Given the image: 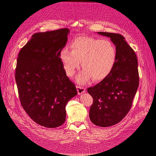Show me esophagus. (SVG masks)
Returning <instances> with one entry per match:
<instances>
[{"label":"esophagus","mask_w":156,"mask_h":156,"mask_svg":"<svg viewBox=\"0 0 156 156\" xmlns=\"http://www.w3.org/2000/svg\"><path fill=\"white\" fill-rule=\"evenodd\" d=\"M77 88V93L79 95H80L83 93H84L85 92V88L80 86H77L76 87Z\"/></svg>","instance_id":"1"}]
</instances>
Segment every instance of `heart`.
I'll return each instance as SVG.
<instances>
[{"mask_svg":"<svg viewBox=\"0 0 156 156\" xmlns=\"http://www.w3.org/2000/svg\"><path fill=\"white\" fill-rule=\"evenodd\" d=\"M71 47V50L65 48L61 51L60 58L69 76L74 74L82 61L84 69L77 77L79 83H86L91 77L94 81L103 80L115 64L116 48L108 40L80 37L72 42Z\"/></svg>","mask_w":156,"mask_h":156,"instance_id":"b5f03b06","label":"heart"}]
</instances>
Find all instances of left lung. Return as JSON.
Wrapping results in <instances>:
<instances>
[{"label": "left lung", "instance_id": "1", "mask_svg": "<svg viewBox=\"0 0 156 156\" xmlns=\"http://www.w3.org/2000/svg\"><path fill=\"white\" fill-rule=\"evenodd\" d=\"M111 38L117 50L115 64L111 73L99 83L87 90L93 98L89 118L102 127L119 122L130 111L139 86L137 59L125 38L115 33L98 32Z\"/></svg>", "mask_w": 156, "mask_h": 156}]
</instances>
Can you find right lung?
<instances>
[{"label":"right lung","mask_w":156,"mask_h":156,"mask_svg":"<svg viewBox=\"0 0 156 156\" xmlns=\"http://www.w3.org/2000/svg\"><path fill=\"white\" fill-rule=\"evenodd\" d=\"M69 30L63 28L34 34L19 53L15 79L24 110L47 128L64 124L66 106L77 95L60 55Z\"/></svg>","instance_id":"obj_1"}]
</instances>
